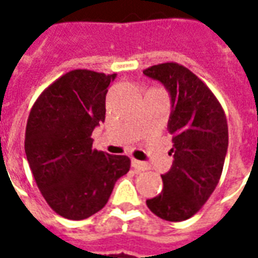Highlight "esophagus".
Returning <instances> with one entry per match:
<instances>
[{
	"label": "esophagus",
	"instance_id": "esophagus-1",
	"mask_svg": "<svg viewBox=\"0 0 258 258\" xmlns=\"http://www.w3.org/2000/svg\"><path fill=\"white\" fill-rule=\"evenodd\" d=\"M131 166H133L135 170H138V171H145V170L149 168V166H148L145 162H140V160H135V159L131 160Z\"/></svg>",
	"mask_w": 258,
	"mask_h": 258
}]
</instances>
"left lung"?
<instances>
[{
	"instance_id": "obj_1",
	"label": "left lung",
	"mask_w": 258,
	"mask_h": 258,
	"mask_svg": "<svg viewBox=\"0 0 258 258\" xmlns=\"http://www.w3.org/2000/svg\"><path fill=\"white\" fill-rule=\"evenodd\" d=\"M144 74L170 94L167 128L174 144L173 166L162 175V192L146 205L166 221H184L202 209L220 181L228 149L227 117L209 87L184 66L155 64Z\"/></svg>"
}]
</instances>
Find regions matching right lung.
<instances>
[{
  "instance_id": "add662e5",
  "label": "right lung",
  "mask_w": 258,
  "mask_h": 258,
  "mask_svg": "<svg viewBox=\"0 0 258 258\" xmlns=\"http://www.w3.org/2000/svg\"><path fill=\"white\" fill-rule=\"evenodd\" d=\"M116 74L72 70L44 90L26 125L25 152L38 189L55 213L84 220L105 207L128 173L127 156L92 149L91 134L105 121V101Z\"/></svg>"
}]
</instances>
